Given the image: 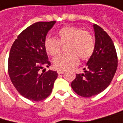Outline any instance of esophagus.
Returning <instances> with one entry per match:
<instances>
[{
  "label": "esophagus",
  "mask_w": 123,
  "mask_h": 123,
  "mask_svg": "<svg viewBox=\"0 0 123 123\" xmlns=\"http://www.w3.org/2000/svg\"><path fill=\"white\" fill-rule=\"evenodd\" d=\"M65 71L64 70H58V71H57V73H58V74H62V73H64Z\"/></svg>",
  "instance_id": "34e87169"
}]
</instances>
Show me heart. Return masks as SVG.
Here are the masks:
<instances>
[{"label": "heart", "instance_id": "1", "mask_svg": "<svg viewBox=\"0 0 123 123\" xmlns=\"http://www.w3.org/2000/svg\"><path fill=\"white\" fill-rule=\"evenodd\" d=\"M58 39L48 37L44 41L46 52L52 56L56 55L61 50L62 44H66L67 53H61L53 60L54 67L58 70H67L77 64L80 57L85 60L90 58L95 50L93 35L77 27L67 26L57 32Z\"/></svg>", "mask_w": 123, "mask_h": 123}]
</instances>
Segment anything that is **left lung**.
Instances as JSON below:
<instances>
[{
    "label": "left lung",
    "instance_id": "left-lung-1",
    "mask_svg": "<svg viewBox=\"0 0 123 123\" xmlns=\"http://www.w3.org/2000/svg\"><path fill=\"white\" fill-rule=\"evenodd\" d=\"M95 50L87 62L84 74H76L71 83L74 92L83 97L100 94L111 84L117 67V56L114 43L106 31L94 25Z\"/></svg>",
    "mask_w": 123,
    "mask_h": 123
}]
</instances>
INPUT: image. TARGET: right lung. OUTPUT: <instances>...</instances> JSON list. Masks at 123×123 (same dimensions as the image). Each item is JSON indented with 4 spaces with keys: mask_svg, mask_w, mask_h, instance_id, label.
<instances>
[{
    "mask_svg": "<svg viewBox=\"0 0 123 123\" xmlns=\"http://www.w3.org/2000/svg\"><path fill=\"white\" fill-rule=\"evenodd\" d=\"M55 21L38 22L22 31L14 41L10 51L7 70L11 82L22 96L34 101L46 98L50 94L56 71L40 73L50 65L44 47L48 31Z\"/></svg>",
    "mask_w": 123,
    "mask_h": 123,
    "instance_id": "add662e5",
    "label": "right lung"
}]
</instances>
